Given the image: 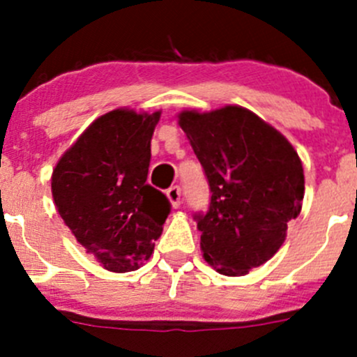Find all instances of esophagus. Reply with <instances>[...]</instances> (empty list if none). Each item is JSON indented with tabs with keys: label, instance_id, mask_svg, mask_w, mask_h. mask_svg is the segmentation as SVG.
<instances>
[{
	"label": "esophagus",
	"instance_id": "esophagus-1",
	"mask_svg": "<svg viewBox=\"0 0 357 357\" xmlns=\"http://www.w3.org/2000/svg\"><path fill=\"white\" fill-rule=\"evenodd\" d=\"M167 199L171 202V205L174 208H178L181 205V188L179 186H171L167 190Z\"/></svg>",
	"mask_w": 357,
	"mask_h": 357
}]
</instances>
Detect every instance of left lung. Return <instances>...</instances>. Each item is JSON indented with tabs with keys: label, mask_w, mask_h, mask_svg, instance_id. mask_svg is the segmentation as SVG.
<instances>
[{
	"label": "left lung",
	"mask_w": 357,
	"mask_h": 357,
	"mask_svg": "<svg viewBox=\"0 0 357 357\" xmlns=\"http://www.w3.org/2000/svg\"><path fill=\"white\" fill-rule=\"evenodd\" d=\"M179 126L212 193L207 212L195 214L205 261L221 275H247L278 252L301 212V158L282 132L242 107L185 110Z\"/></svg>",
	"instance_id": "1"
}]
</instances>
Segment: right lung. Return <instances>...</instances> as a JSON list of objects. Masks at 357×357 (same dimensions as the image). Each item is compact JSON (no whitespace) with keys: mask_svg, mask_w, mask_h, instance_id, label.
Listing matches in <instances>:
<instances>
[{"mask_svg":"<svg viewBox=\"0 0 357 357\" xmlns=\"http://www.w3.org/2000/svg\"><path fill=\"white\" fill-rule=\"evenodd\" d=\"M160 117L117 109L96 119L52 176L59 214L75 240L109 271L138 269L152 255L171 212L146 183L150 142Z\"/></svg>","mask_w":357,"mask_h":357,"instance_id":"obj_1","label":"right lung"}]
</instances>
